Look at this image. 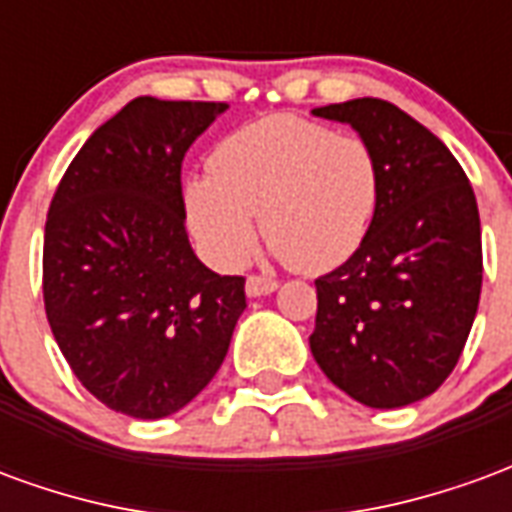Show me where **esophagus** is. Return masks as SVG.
I'll use <instances>...</instances> for the list:
<instances>
[{"label": "esophagus", "mask_w": 512, "mask_h": 512, "mask_svg": "<svg viewBox=\"0 0 512 512\" xmlns=\"http://www.w3.org/2000/svg\"><path fill=\"white\" fill-rule=\"evenodd\" d=\"M279 288L277 279L271 277H257V274H252V277H246V296H268V293H274V290Z\"/></svg>", "instance_id": "34e87169"}]
</instances>
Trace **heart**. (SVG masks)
<instances>
[{"label":"heart","instance_id":"b5f03b06","mask_svg":"<svg viewBox=\"0 0 512 512\" xmlns=\"http://www.w3.org/2000/svg\"><path fill=\"white\" fill-rule=\"evenodd\" d=\"M211 175L186 180L191 233L216 266H241L255 244V216L271 249L296 271L340 266L376 219L381 172L351 134L290 115L235 128L208 158Z\"/></svg>","mask_w":512,"mask_h":512}]
</instances>
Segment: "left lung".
<instances>
[{
    "label": "left lung",
    "instance_id": "left-lung-1",
    "mask_svg": "<svg viewBox=\"0 0 512 512\" xmlns=\"http://www.w3.org/2000/svg\"><path fill=\"white\" fill-rule=\"evenodd\" d=\"M312 115L348 123L381 172L365 244L315 279L312 356L334 386L365 406L417 403L458 365L480 304L474 191L439 136L389 101L354 98Z\"/></svg>",
    "mask_w": 512,
    "mask_h": 512
}]
</instances>
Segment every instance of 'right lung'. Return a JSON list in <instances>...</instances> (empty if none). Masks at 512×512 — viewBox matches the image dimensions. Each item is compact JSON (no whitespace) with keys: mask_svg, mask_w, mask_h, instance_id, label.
Returning a JSON list of instances; mask_svg holds the SVG:
<instances>
[{"mask_svg":"<svg viewBox=\"0 0 512 512\" xmlns=\"http://www.w3.org/2000/svg\"><path fill=\"white\" fill-rule=\"evenodd\" d=\"M227 104L134 98L65 169L43 238V301L73 376L136 419L211 384L246 310L244 277L202 266L180 164Z\"/></svg>","mask_w":512,"mask_h":512,"instance_id":"right-lung-1","label":"right lung"}]
</instances>
